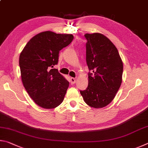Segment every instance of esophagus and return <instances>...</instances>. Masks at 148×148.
<instances>
[{"mask_svg": "<svg viewBox=\"0 0 148 148\" xmlns=\"http://www.w3.org/2000/svg\"><path fill=\"white\" fill-rule=\"evenodd\" d=\"M76 82V80L75 78H73V77H71V79H70V82H71V84H74Z\"/></svg>", "mask_w": 148, "mask_h": 148, "instance_id": "esophagus-1", "label": "esophagus"}]
</instances>
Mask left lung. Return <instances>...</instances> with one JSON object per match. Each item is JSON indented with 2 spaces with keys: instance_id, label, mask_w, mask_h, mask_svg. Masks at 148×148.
<instances>
[{
  "instance_id": "obj_1",
  "label": "left lung",
  "mask_w": 148,
  "mask_h": 148,
  "mask_svg": "<svg viewBox=\"0 0 148 148\" xmlns=\"http://www.w3.org/2000/svg\"><path fill=\"white\" fill-rule=\"evenodd\" d=\"M86 60L90 72L88 86L80 90L84 102L99 108L115 97L122 81L123 62L115 45L99 33L86 34Z\"/></svg>"
}]
</instances>
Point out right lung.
I'll return each mask as SVG.
<instances>
[{
    "label": "right lung",
    "mask_w": 148,
    "mask_h": 148,
    "mask_svg": "<svg viewBox=\"0 0 148 148\" xmlns=\"http://www.w3.org/2000/svg\"><path fill=\"white\" fill-rule=\"evenodd\" d=\"M73 40L72 34L45 31L31 38L20 54L23 86L41 107L54 108L63 101L69 82L53 67L58 64L60 51Z\"/></svg>",
    "instance_id": "1"
}]
</instances>
